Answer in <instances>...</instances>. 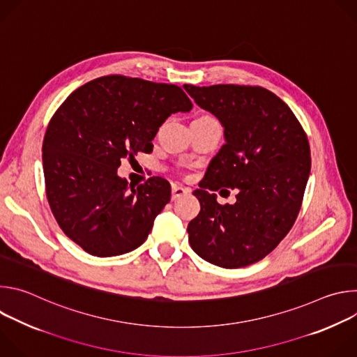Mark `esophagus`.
<instances>
[{
    "instance_id": "obj_1",
    "label": "esophagus",
    "mask_w": 357,
    "mask_h": 357,
    "mask_svg": "<svg viewBox=\"0 0 357 357\" xmlns=\"http://www.w3.org/2000/svg\"><path fill=\"white\" fill-rule=\"evenodd\" d=\"M189 193V189L188 188H183V186H179V185H172V200H176L179 199L181 196H185Z\"/></svg>"
}]
</instances>
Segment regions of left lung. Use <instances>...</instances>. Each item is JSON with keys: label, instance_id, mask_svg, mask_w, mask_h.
Segmentation results:
<instances>
[{"label": "left lung", "instance_id": "8db88e82", "mask_svg": "<svg viewBox=\"0 0 357 357\" xmlns=\"http://www.w3.org/2000/svg\"><path fill=\"white\" fill-rule=\"evenodd\" d=\"M183 87L222 123L226 139L193 192L200 212L188 225L190 247L223 268L257 263L299 213L311 172L308 137L291 109L264 87ZM220 187L238 189L236 204L217 203L210 190Z\"/></svg>", "mask_w": 357, "mask_h": 357}]
</instances>
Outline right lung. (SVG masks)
<instances>
[{"label": "right lung", "instance_id": "right-lung-1", "mask_svg": "<svg viewBox=\"0 0 357 357\" xmlns=\"http://www.w3.org/2000/svg\"><path fill=\"white\" fill-rule=\"evenodd\" d=\"M193 107L176 84L112 75L76 89L50 119L42 145L46 197L63 233L96 257L139 247L171 199V185L152 176L128 186L123 160L151 152L174 113Z\"/></svg>", "mask_w": 357, "mask_h": 357}]
</instances>
